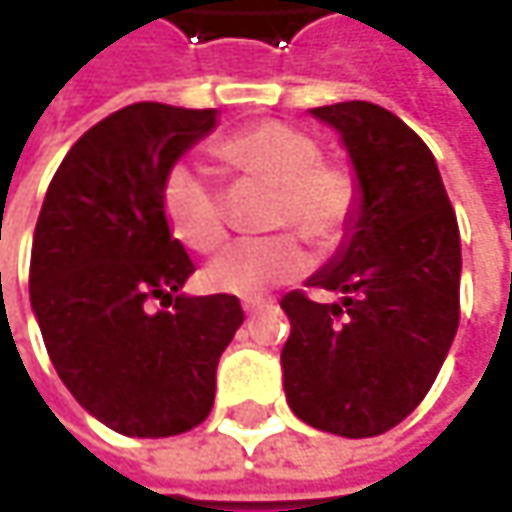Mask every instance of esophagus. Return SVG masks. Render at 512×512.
Returning <instances> with one entry per match:
<instances>
[{"label":"esophagus","instance_id":"esophagus-1","mask_svg":"<svg viewBox=\"0 0 512 512\" xmlns=\"http://www.w3.org/2000/svg\"><path fill=\"white\" fill-rule=\"evenodd\" d=\"M263 308H266V305H263L260 299H246V302H243V311H246V314H257V311H263Z\"/></svg>","mask_w":512,"mask_h":512}]
</instances>
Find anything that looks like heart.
<instances>
[{
	"label": "heart",
	"instance_id": "b5f03b06",
	"mask_svg": "<svg viewBox=\"0 0 512 512\" xmlns=\"http://www.w3.org/2000/svg\"><path fill=\"white\" fill-rule=\"evenodd\" d=\"M219 156L237 174L272 189L269 228H293L317 252H335L350 237L361 198L356 177L341 165H323V151L308 133L266 121L228 136L219 145ZM162 210L171 231L195 252H216L225 243V198L198 162L171 165L162 183ZM305 266L308 257L296 237L275 234L231 246L207 266L204 278L222 293L260 296L275 284L299 278Z\"/></svg>",
	"mask_w": 512,
	"mask_h": 512
}]
</instances>
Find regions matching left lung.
<instances>
[{
	"label": "left lung",
	"instance_id": "obj_1",
	"mask_svg": "<svg viewBox=\"0 0 512 512\" xmlns=\"http://www.w3.org/2000/svg\"><path fill=\"white\" fill-rule=\"evenodd\" d=\"M311 118L338 133L361 198L350 237L305 281L338 299H281V379L296 418L367 439L424 400L454 344L460 228L430 148L397 115L347 100Z\"/></svg>",
	"mask_w": 512,
	"mask_h": 512
}]
</instances>
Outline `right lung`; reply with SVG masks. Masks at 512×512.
Returning a JSON list of instances; mask_svg holds the SVG:
<instances>
[{
	"instance_id": "add662e5",
	"label": "right lung",
	"mask_w": 512,
	"mask_h": 512,
	"mask_svg": "<svg viewBox=\"0 0 512 512\" xmlns=\"http://www.w3.org/2000/svg\"><path fill=\"white\" fill-rule=\"evenodd\" d=\"M216 124V109H118L64 156L35 225L29 296L52 367L121 436L198 427L243 323L237 296L183 293L195 263L162 210L165 174Z\"/></svg>"
}]
</instances>
